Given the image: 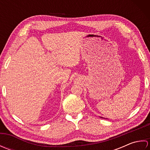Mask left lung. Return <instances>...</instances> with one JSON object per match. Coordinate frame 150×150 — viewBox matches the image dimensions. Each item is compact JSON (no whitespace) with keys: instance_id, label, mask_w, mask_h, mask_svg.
<instances>
[{"instance_id":"obj_1","label":"left lung","mask_w":150,"mask_h":150,"mask_svg":"<svg viewBox=\"0 0 150 150\" xmlns=\"http://www.w3.org/2000/svg\"><path fill=\"white\" fill-rule=\"evenodd\" d=\"M101 118H102V117H101Z\"/></svg>"}]
</instances>
